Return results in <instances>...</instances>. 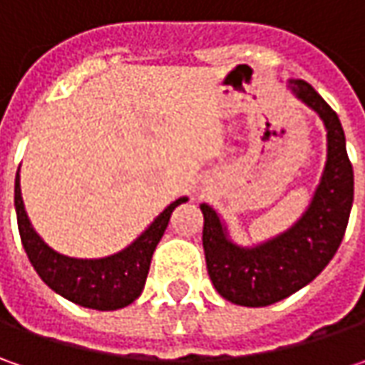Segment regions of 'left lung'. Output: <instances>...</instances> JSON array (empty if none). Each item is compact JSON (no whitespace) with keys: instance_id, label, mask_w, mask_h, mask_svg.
Masks as SVG:
<instances>
[{"instance_id":"8db88e82","label":"left lung","mask_w":365,"mask_h":365,"mask_svg":"<svg viewBox=\"0 0 365 365\" xmlns=\"http://www.w3.org/2000/svg\"><path fill=\"white\" fill-rule=\"evenodd\" d=\"M288 89L315 111L327 130L325 170L302 217L262 244L240 245L230 237L217 211L201 205L209 278L225 301L242 307H268L315 280L341 244L354 203V168L337 113L302 78H290Z\"/></svg>"}]
</instances>
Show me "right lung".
<instances>
[{
	"label": "right lung",
	"mask_w": 365,
	"mask_h": 365,
	"mask_svg": "<svg viewBox=\"0 0 365 365\" xmlns=\"http://www.w3.org/2000/svg\"><path fill=\"white\" fill-rule=\"evenodd\" d=\"M187 201V197H180L168 205L140 233V237H135L118 254H111L107 258L83 259L58 254L36 233L21 201L20 173L16 175L14 190L21 245L38 276L66 301L97 311H118L132 304L142 294L152 254L168 227L173 211Z\"/></svg>",
	"instance_id": "obj_1"
}]
</instances>
